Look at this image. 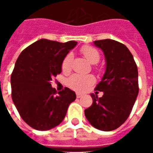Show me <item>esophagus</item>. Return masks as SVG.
<instances>
[{
	"label": "esophagus",
	"instance_id": "obj_1",
	"mask_svg": "<svg viewBox=\"0 0 153 153\" xmlns=\"http://www.w3.org/2000/svg\"><path fill=\"white\" fill-rule=\"evenodd\" d=\"M82 96V94H76V98H78V99H79V98H81Z\"/></svg>",
	"mask_w": 153,
	"mask_h": 153
}]
</instances>
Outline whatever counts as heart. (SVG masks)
<instances>
[{
  "label": "heart",
  "mask_w": 153,
  "mask_h": 153,
  "mask_svg": "<svg viewBox=\"0 0 153 153\" xmlns=\"http://www.w3.org/2000/svg\"><path fill=\"white\" fill-rule=\"evenodd\" d=\"M81 53L85 57L90 64H96L100 60L99 51L92 46H83L81 48ZM73 56L68 53L65 56L61 63V70L64 73H67L71 69V62ZM97 70V69H96ZM95 82V78L92 75L73 74L67 80V85L70 88L76 92H84L88 89Z\"/></svg>",
  "instance_id": "1"
}]
</instances>
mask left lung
Here are the masks:
<instances>
[{"label":"left lung","instance_id":"obj_1","mask_svg":"<svg viewBox=\"0 0 153 153\" xmlns=\"http://www.w3.org/2000/svg\"><path fill=\"white\" fill-rule=\"evenodd\" d=\"M94 44L102 49L106 59L105 73L95 87V90L104 94L100 98L91 94L93 104L84 113L92 126L111 131L131 113L139 93L138 69L124 44L111 39L95 41Z\"/></svg>","mask_w":153,"mask_h":153}]
</instances>
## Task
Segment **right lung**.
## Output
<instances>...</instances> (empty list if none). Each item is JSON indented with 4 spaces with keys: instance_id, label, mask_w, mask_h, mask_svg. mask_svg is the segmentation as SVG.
I'll return each instance as SVG.
<instances>
[{
    "instance_id": "right-lung-1",
    "label": "right lung",
    "mask_w": 153,
    "mask_h": 153,
    "mask_svg": "<svg viewBox=\"0 0 153 153\" xmlns=\"http://www.w3.org/2000/svg\"><path fill=\"white\" fill-rule=\"evenodd\" d=\"M76 43L41 39L22 51L15 63L12 99L22 119L36 130L58 126L76 98L68 88L57 93L51 85L52 79L61 73L63 59Z\"/></svg>"
}]
</instances>
